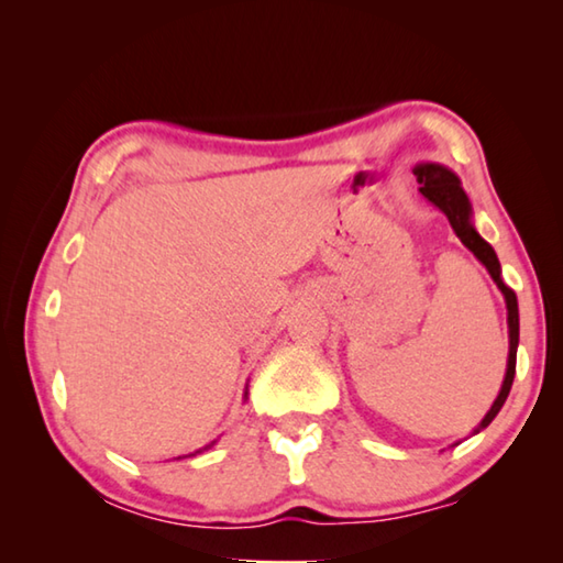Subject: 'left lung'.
Here are the masks:
<instances>
[{"instance_id": "left-lung-1", "label": "left lung", "mask_w": 563, "mask_h": 563, "mask_svg": "<svg viewBox=\"0 0 563 563\" xmlns=\"http://www.w3.org/2000/svg\"><path fill=\"white\" fill-rule=\"evenodd\" d=\"M412 174L417 176V184H419V194H422L427 201L432 206L440 208V211L446 216V221L454 228V233L460 241L470 247V251L476 255V261H479L484 268L489 271L492 280L497 283V288L501 290L504 300H507V322H509V362H507V375H504V385L499 389L497 399H494V405L484 419L479 422V427H474V432H482L484 427H489V422L494 417L499 415L501 405L507 402L509 397V389L514 383V373H517V347H519V305H517V295H514L511 288H507L501 280V265L497 253H494V247L484 241V238L476 233V228L472 225V203L470 198H466L464 188L460 184V178L456 174H452L446 166L440 164H419L412 168Z\"/></svg>"}]
</instances>
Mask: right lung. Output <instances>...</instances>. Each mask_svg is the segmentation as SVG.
Returning a JSON list of instances; mask_svg holds the SVG:
<instances>
[{
  "label": "right lung",
  "instance_id": "add662e5",
  "mask_svg": "<svg viewBox=\"0 0 563 563\" xmlns=\"http://www.w3.org/2000/svg\"><path fill=\"white\" fill-rule=\"evenodd\" d=\"M245 397H247V393H245ZM213 444H216V440H213V442H211V444H206V446H203V450H211V446H213ZM203 450H196V452H194V454H186V456H196V454H201V452H203ZM178 460H180V456H178Z\"/></svg>",
  "mask_w": 563,
  "mask_h": 563
}]
</instances>
